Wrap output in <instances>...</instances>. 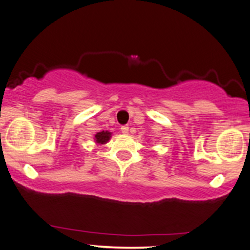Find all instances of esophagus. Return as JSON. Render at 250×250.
I'll list each match as a JSON object with an SVG mask.
<instances>
[{"label":"esophagus","mask_w":250,"mask_h":250,"mask_svg":"<svg viewBox=\"0 0 250 250\" xmlns=\"http://www.w3.org/2000/svg\"><path fill=\"white\" fill-rule=\"evenodd\" d=\"M121 131H122V134L127 135L129 133V127H128V125H122Z\"/></svg>","instance_id":"esophagus-1"}]
</instances>
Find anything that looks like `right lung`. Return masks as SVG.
<instances>
[{"mask_svg":"<svg viewBox=\"0 0 250 250\" xmlns=\"http://www.w3.org/2000/svg\"><path fill=\"white\" fill-rule=\"evenodd\" d=\"M110 137H112V133H109L108 130H102V131H99V133H96L94 135V142L96 146H101V144H106L108 141L110 140Z\"/></svg>","mask_w":250,"mask_h":250,"instance_id":"obj_1","label":"right lung"}]
</instances>
